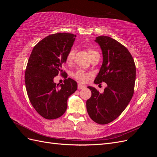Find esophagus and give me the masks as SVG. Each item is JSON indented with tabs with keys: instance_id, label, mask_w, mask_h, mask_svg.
<instances>
[{
	"instance_id": "obj_1",
	"label": "esophagus",
	"mask_w": 157,
	"mask_h": 157,
	"mask_svg": "<svg viewBox=\"0 0 157 157\" xmlns=\"http://www.w3.org/2000/svg\"><path fill=\"white\" fill-rule=\"evenodd\" d=\"M85 87V86H84V85H82V84H78V90H81V89H83V88H84Z\"/></svg>"
}]
</instances>
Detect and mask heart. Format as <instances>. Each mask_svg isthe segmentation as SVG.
Masks as SVG:
<instances>
[{
	"label": "heart",
	"mask_w": 157,
	"mask_h": 157,
	"mask_svg": "<svg viewBox=\"0 0 157 157\" xmlns=\"http://www.w3.org/2000/svg\"><path fill=\"white\" fill-rule=\"evenodd\" d=\"M96 52L94 49H92V48L88 49L89 56H91L92 54L96 53ZM74 56H75V50L73 49H71L67 54V57H66V62L67 63H71L72 62L74 58ZM88 76H89V74L86 72H85V71L83 70H78L73 74V77L80 82H86L88 80Z\"/></svg>",
	"instance_id": "heart-1"
}]
</instances>
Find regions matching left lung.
<instances>
[{
  "label": "left lung",
  "mask_w": 157,
  "mask_h": 157,
  "mask_svg": "<svg viewBox=\"0 0 157 157\" xmlns=\"http://www.w3.org/2000/svg\"><path fill=\"white\" fill-rule=\"evenodd\" d=\"M102 51L103 63L94 80L95 84H107L103 93L92 86V96L86 101L90 117L99 124L113 121L124 111L134 94L136 65L125 46L108 36H99L94 40Z\"/></svg>",
  "instance_id": "obj_1"
}]
</instances>
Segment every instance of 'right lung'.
<instances>
[{
    "mask_svg": "<svg viewBox=\"0 0 157 157\" xmlns=\"http://www.w3.org/2000/svg\"><path fill=\"white\" fill-rule=\"evenodd\" d=\"M75 37L67 33L46 36L33 48L28 60L25 75L28 97L36 112L46 119L62 116L69 97L77 90V82L71 78L60 85L54 81L63 71L62 65L66 63Z\"/></svg>",
    "mask_w": 157,
    "mask_h": 157,
    "instance_id": "add662e5",
    "label": "right lung"
}]
</instances>
